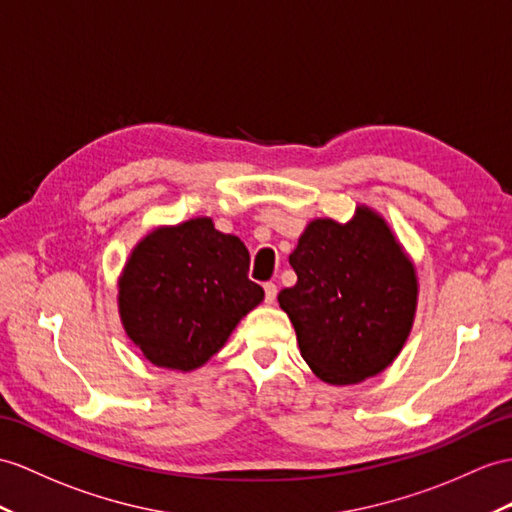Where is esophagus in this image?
Returning <instances> with one entry per match:
<instances>
[{
    "label": "esophagus",
    "instance_id": "34e87169",
    "mask_svg": "<svg viewBox=\"0 0 512 512\" xmlns=\"http://www.w3.org/2000/svg\"><path fill=\"white\" fill-rule=\"evenodd\" d=\"M276 295H278V286L273 282H267L265 284V302L273 304V302H276Z\"/></svg>",
    "mask_w": 512,
    "mask_h": 512
}]
</instances>
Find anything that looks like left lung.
I'll use <instances>...</instances> for the list:
<instances>
[{
  "mask_svg": "<svg viewBox=\"0 0 512 512\" xmlns=\"http://www.w3.org/2000/svg\"><path fill=\"white\" fill-rule=\"evenodd\" d=\"M278 295L299 352L328 384H358L402 352L417 310V273L386 221L358 206L352 221H310Z\"/></svg>",
  "mask_w": 512,
  "mask_h": 512,
  "instance_id": "obj_1",
  "label": "left lung"
}]
</instances>
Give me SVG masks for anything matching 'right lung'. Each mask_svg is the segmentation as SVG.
I'll return each instance as SVG.
<instances>
[{"mask_svg": "<svg viewBox=\"0 0 512 512\" xmlns=\"http://www.w3.org/2000/svg\"><path fill=\"white\" fill-rule=\"evenodd\" d=\"M239 236L197 217L136 243L119 278V315L149 363L193 371L213 358L265 291L247 278Z\"/></svg>", "mask_w": 512, "mask_h": 512, "instance_id": "1", "label": "right lung"}]
</instances>
